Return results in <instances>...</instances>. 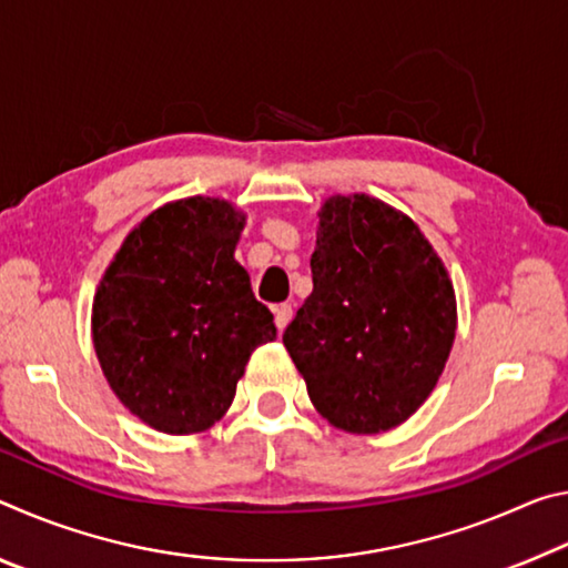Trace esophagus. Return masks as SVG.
<instances>
[{"label": "esophagus", "mask_w": 568, "mask_h": 568, "mask_svg": "<svg viewBox=\"0 0 568 568\" xmlns=\"http://www.w3.org/2000/svg\"><path fill=\"white\" fill-rule=\"evenodd\" d=\"M273 313H275V325H277V331H283L285 325L291 323V318H293V307L287 305V303L275 305V307H273Z\"/></svg>", "instance_id": "1"}]
</instances>
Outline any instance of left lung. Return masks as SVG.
Instances as JSON below:
<instances>
[{
    "instance_id": "8db88e82",
    "label": "left lung",
    "mask_w": 568,
    "mask_h": 568,
    "mask_svg": "<svg viewBox=\"0 0 568 568\" xmlns=\"http://www.w3.org/2000/svg\"><path fill=\"white\" fill-rule=\"evenodd\" d=\"M313 293L283 333L313 406L348 434L400 426L436 388L456 295L418 225L368 195L321 207Z\"/></svg>"
}]
</instances>
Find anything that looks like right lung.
Listing matches in <instances>:
<instances>
[{
    "label": "right lung",
    "instance_id": "right-lung-1",
    "mask_svg": "<svg viewBox=\"0 0 568 568\" xmlns=\"http://www.w3.org/2000/svg\"><path fill=\"white\" fill-rule=\"evenodd\" d=\"M245 215L227 200L185 197L124 237L92 303L104 378L132 416L170 436L225 416L257 345L275 341L235 245Z\"/></svg>",
    "mask_w": 568,
    "mask_h": 568
}]
</instances>
